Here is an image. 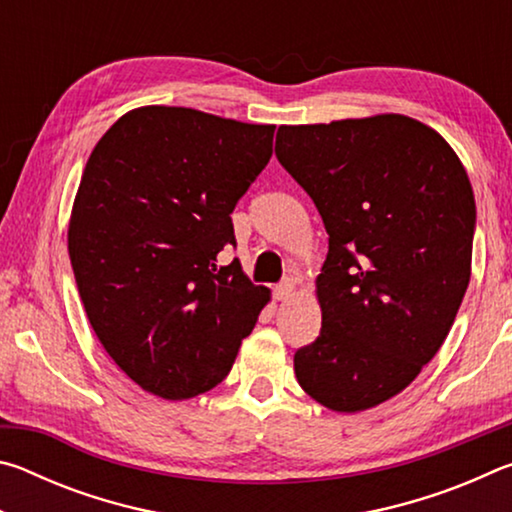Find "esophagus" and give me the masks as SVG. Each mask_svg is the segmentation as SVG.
Returning a JSON list of instances; mask_svg holds the SVG:
<instances>
[{"label":"esophagus","mask_w":512,"mask_h":512,"mask_svg":"<svg viewBox=\"0 0 512 512\" xmlns=\"http://www.w3.org/2000/svg\"><path fill=\"white\" fill-rule=\"evenodd\" d=\"M293 293V280H284L275 287V298L277 300H287Z\"/></svg>","instance_id":"obj_1"}]
</instances>
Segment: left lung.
<instances>
[{
  "mask_svg": "<svg viewBox=\"0 0 512 512\" xmlns=\"http://www.w3.org/2000/svg\"><path fill=\"white\" fill-rule=\"evenodd\" d=\"M275 155L329 235L323 327L293 357L305 393L357 413L420 375L470 284L476 207L458 155L404 115L280 126Z\"/></svg>",
  "mask_w": 512,
  "mask_h": 512,
  "instance_id": "left-lung-1",
  "label": "left lung"
}]
</instances>
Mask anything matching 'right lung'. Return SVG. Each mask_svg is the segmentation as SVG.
<instances>
[{
    "instance_id": "add662e5",
    "label": "right lung",
    "mask_w": 512,
    "mask_h": 512,
    "mask_svg": "<svg viewBox=\"0 0 512 512\" xmlns=\"http://www.w3.org/2000/svg\"><path fill=\"white\" fill-rule=\"evenodd\" d=\"M275 126L192 108L126 112L94 146L67 246L85 314L112 361L164 400L228 377L268 289L237 259L230 214L273 155Z\"/></svg>"
}]
</instances>
